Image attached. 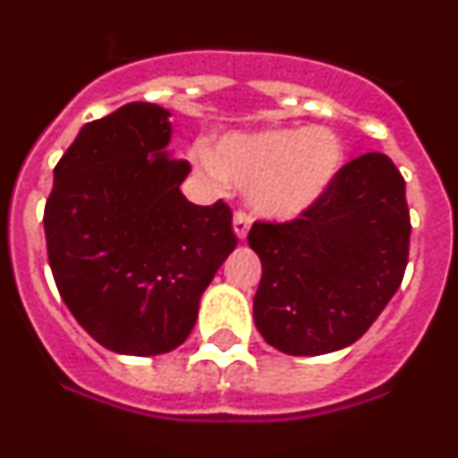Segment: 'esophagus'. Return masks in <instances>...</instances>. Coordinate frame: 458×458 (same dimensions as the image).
<instances>
[{
  "label": "esophagus",
  "instance_id": "obj_1",
  "mask_svg": "<svg viewBox=\"0 0 458 458\" xmlns=\"http://www.w3.org/2000/svg\"><path fill=\"white\" fill-rule=\"evenodd\" d=\"M249 228H251V216L244 214V211H235L233 216V230H235L237 240H244L249 235Z\"/></svg>",
  "mask_w": 458,
  "mask_h": 458
}]
</instances>
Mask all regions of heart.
<instances>
[{
    "label": "heart",
    "mask_w": 458,
    "mask_h": 458,
    "mask_svg": "<svg viewBox=\"0 0 458 458\" xmlns=\"http://www.w3.org/2000/svg\"><path fill=\"white\" fill-rule=\"evenodd\" d=\"M193 163L216 186L247 191L260 216L295 218L314 207L333 186L344 163V146L333 130L270 128L230 132L214 153L195 146Z\"/></svg>",
    "instance_id": "b5f03b06"
}]
</instances>
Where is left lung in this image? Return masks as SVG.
<instances>
[{
	"label": "left lung",
	"mask_w": 458,
	"mask_h": 458,
	"mask_svg": "<svg viewBox=\"0 0 458 458\" xmlns=\"http://www.w3.org/2000/svg\"><path fill=\"white\" fill-rule=\"evenodd\" d=\"M249 247L263 263L253 321L265 342L291 356L349 347L405 275V179L384 153L353 157L301 218L253 223Z\"/></svg>",
	"instance_id": "1"
}]
</instances>
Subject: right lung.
Wrapping results in <instances>:
<instances>
[{
  "label": "right lung",
  "instance_id": "add662e5",
  "mask_svg": "<svg viewBox=\"0 0 458 458\" xmlns=\"http://www.w3.org/2000/svg\"><path fill=\"white\" fill-rule=\"evenodd\" d=\"M170 111L130 102L86 123L53 172L48 263L74 318L102 347L157 356L186 342L199 298L237 247L233 211L188 202L167 151Z\"/></svg>",
  "mask_w": 458,
  "mask_h": 458
}]
</instances>
